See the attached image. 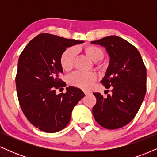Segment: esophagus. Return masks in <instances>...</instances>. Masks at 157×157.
<instances>
[{"mask_svg":"<svg viewBox=\"0 0 157 157\" xmlns=\"http://www.w3.org/2000/svg\"><path fill=\"white\" fill-rule=\"evenodd\" d=\"M84 93L86 95H88L89 94H90V92H89V91H84Z\"/></svg>","mask_w":157,"mask_h":157,"instance_id":"esophagus-1","label":"esophagus"}]
</instances>
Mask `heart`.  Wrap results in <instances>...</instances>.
Returning a JSON list of instances; mask_svg holds the SVG:
<instances>
[{
    "mask_svg": "<svg viewBox=\"0 0 157 157\" xmlns=\"http://www.w3.org/2000/svg\"><path fill=\"white\" fill-rule=\"evenodd\" d=\"M84 51L93 62H98L102 60L104 55L101 48L91 45L86 46ZM76 49L75 48H68L63 52L60 57V65L63 69L68 71L73 67ZM96 78V75L94 72H75L68 77V81L73 86L88 89Z\"/></svg>",
    "mask_w": 157,
    "mask_h": 157,
    "instance_id": "heart-1",
    "label": "heart"
}]
</instances>
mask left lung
Masks as SVG:
<instances>
[{
	"label": "left lung",
	"instance_id": "left-lung-1",
	"mask_svg": "<svg viewBox=\"0 0 157 157\" xmlns=\"http://www.w3.org/2000/svg\"><path fill=\"white\" fill-rule=\"evenodd\" d=\"M105 48L109 63L101 82L111 94L103 97L94 93L97 102L94 117L107 129H117L128 124L137 113L146 93V68L139 51L118 36H109L91 41Z\"/></svg>",
	"mask_w": 157,
	"mask_h": 157
}]
</instances>
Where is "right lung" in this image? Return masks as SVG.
Here are the masks:
<instances>
[{
  "mask_svg": "<svg viewBox=\"0 0 157 157\" xmlns=\"http://www.w3.org/2000/svg\"><path fill=\"white\" fill-rule=\"evenodd\" d=\"M84 41L66 39L51 34H40L27 44L19 57L16 89L23 113L34 126L46 133L66 128L75 105L84 97L80 89L63 87L60 57L66 48Z\"/></svg>",
  "mask_w": 157,
  "mask_h": 157,
  "instance_id": "add662e5",
  "label": "right lung"
}]
</instances>
